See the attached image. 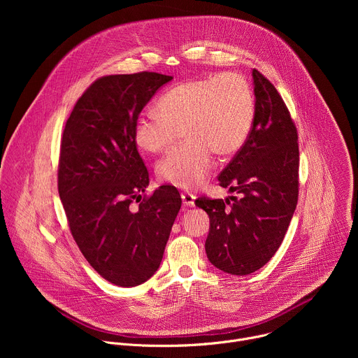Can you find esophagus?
Instances as JSON below:
<instances>
[{
  "mask_svg": "<svg viewBox=\"0 0 358 358\" xmlns=\"http://www.w3.org/2000/svg\"><path fill=\"white\" fill-rule=\"evenodd\" d=\"M184 207H194L195 206V195L191 192H182L181 194Z\"/></svg>",
  "mask_w": 358,
  "mask_h": 358,
  "instance_id": "34e87169",
  "label": "esophagus"
}]
</instances>
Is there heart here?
Returning <instances> with one entry per match:
<instances>
[{
    "instance_id": "heart-1",
    "label": "heart",
    "mask_w": 358,
    "mask_h": 358,
    "mask_svg": "<svg viewBox=\"0 0 358 358\" xmlns=\"http://www.w3.org/2000/svg\"><path fill=\"white\" fill-rule=\"evenodd\" d=\"M157 112L134 123L133 140L150 155L170 148L180 131L185 141L156 167L157 177L180 188L201 185L214 167V155L228 157L245 144L253 126L255 99L246 79L225 73L191 79L169 89Z\"/></svg>"
}]
</instances>
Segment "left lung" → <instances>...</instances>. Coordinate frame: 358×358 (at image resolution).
<instances>
[{"instance_id":"left-lung-1","label":"left lung","mask_w":358,"mask_h":358,"mask_svg":"<svg viewBox=\"0 0 358 358\" xmlns=\"http://www.w3.org/2000/svg\"><path fill=\"white\" fill-rule=\"evenodd\" d=\"M252 130L218 177L220 185L235 191L238 198L195 201L210 217L208 261L236 276L249 275L271 261L289 228L299 195L296 126L276 87L257 69L252 71Z\"/></svg>"}]
</instances>
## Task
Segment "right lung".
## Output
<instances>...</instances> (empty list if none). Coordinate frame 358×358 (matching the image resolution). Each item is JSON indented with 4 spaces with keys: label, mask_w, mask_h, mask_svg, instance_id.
I'll return each mask as SVG.
<instances>
[{
    "label": "right lung",
    "mask_w": 358,
    "mask_h": 358,
    "mask_svg": "<svg viewBox=\"0 0 358 358\" xmlns=\"http://www.w3.org/2000/svg\"><path fill=\"white\" fill-rule=\"evenodd\" d=\"M173 76L140 72L93 82L65 124L58 191L75 242L90 266L116 286L133 287L159 269L181 208V196L162 185L130 203L148 185L133 140L143 108Z\"/></svg>",
    "instance_id": "add662e5"
}]
</instances>
